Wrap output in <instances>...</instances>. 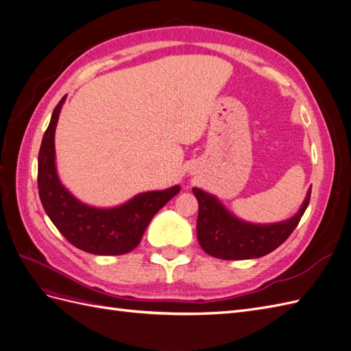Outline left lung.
I'll return each instance as SVG.
<instances>
[{"instance_id": "1", "label": "left lung", "mask_w": 351, "mask_h": 351, "mask_svg": "<svg viewBox=\"0 0 351 351\" xmlns=\"http://www.w3.org/2000/svg\"><path fill=\"white\" fill-rule=\"evenodd\" d=\"M199 202L197 240L200 247L218 259H254L271 253L290 237L309 205L311 192L294 217L275 224H252L232 215L218 197L193 187Z\"/></svg>"}]
</instances>
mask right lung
I'll use <instances>...</instances> for the list:
<instances>
[{"instance_id":"1","label":"right lung","mask_w":351,"mask_h":351,"mask_svg":"<svg viewBox=\"0 0 351 351\" xmlns=\"http://www.w3.org/2000/svg\"><path fill=\"white\" fill-rule=\"evenodd\" d=\"M66 97L58 102L40 143L38 156L39 197L52 224L73 246L99 256L132 252L141 243L156 212L178 192L180 186L136 195L114 208L83 204L62 186L56 167V127Z\"/></svg>"}]
</instances>
